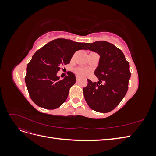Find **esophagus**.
Instances as JSON below:
<instances>
[{"label": "esophagus", "instance_id": "obj_1", "mask_svg": "<svg viewBox=\"0 0 156 156\" xmlns=\"http://www.w3.org/2000/svg\"><path fill=\"white\" fill-rule=\"evenodd\" d=\"M79 80V76H76V81H78Z\"/></svg>", "mask_w": 156, "mask_h": 156}]
</instances>
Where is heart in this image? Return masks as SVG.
<instances>
[{"instance_id":"heart-1","label":"heart","mask_w":156,"mask_h":156,"mask_svg":"<svg viewBox=\"0 0 156 156\" xmlns=\"http://www.w3.org/2000/svg\"><path fill=\"white\" fill-rule=\"evenodd\" d=\"M75 72L79 76H86L89 73V71L83 68H77L75 69Z\"/></svg>"}]
</instances>
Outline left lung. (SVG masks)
I'll return each instance as SVG.
<instances>
[{
  "label": "left lung",
  "instance_id": "obj_1",
  "mask_svg": "<svg viewBox=\"0 0 156 156\" xmlns=\"http://www.w3.org/2000/svg\"><path fill=\"white\" fill-rule=\"evenodd\" d=\"M84 45L86 49L100 55L94 72L99 81L87 79V86L83 88L84 98L92 110L108 112L119 105L127 93L131 77L129 62L122 51L109 42L100 41Z\"/></svg>",
  "mask_w": 156,
  "mask_h": 156
}]
</instances>
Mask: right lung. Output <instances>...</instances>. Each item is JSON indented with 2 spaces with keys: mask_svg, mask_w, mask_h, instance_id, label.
Listing matches in <instances>:
<instances>
[{
  "mask_svg": "<svg viewBox=\"0 0 156 156\" xmlns=\"http://www.w3.org/2000/svg\"><path fill=\"white\" fill-rule=\"evenodd\" d=\"M84 43L58 38L37 50L27 67L25 83L31 100L47 109L58 108L66 100L69 90L75 83V75L68 72L60 80L56 73L70 62L75 52L85 49Z\"/></svg>",
  "mask_w": 156,
  "mask_h": 156,
  "instance_id": "right-lung-1",
  "label": "right lung"
}]
</instances>
